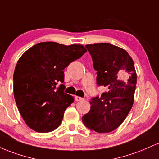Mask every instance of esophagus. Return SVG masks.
Listing matches in <instances>:
<instances>
[{
	"label": "esophagus",
	"instance_id": "esophagus-1",
	"mask_svg": "<svg viewBox=\"0 0 159 159\" xmlns=\"http://www.w3.org/2000/svg\"><path fill=\"white\" fill-rule=\"evenodd\" d=\"M83 98L81 97H79V96H75V101H82Z\"/></svg>",
	"mask_w": 159,
	"mask_h": 159
}]
</instances>
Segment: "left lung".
<instances>
[{
  "instance_id": "8db88e82",
  "label": "left lung",
  "mask_w": 159,
  "mask_h": 159,
  "mask_svg": "<svg viewBox=\"0 0 159 159\" xmlns=\"http://www.w3.org/2000/svg\"><path fill=\"white\" fill-rule=\"evenodd\" d=\"M97 70V85L107 88L91 99V109L83 117L87 128L98 133L116 129L127 117L134 103L137 74L131 56L112 44L85 46Z\"/></svg>"
}]
</instances>
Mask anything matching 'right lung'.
Returning a JSON list of instances; mask_svg holds the SVG:
<instances>
[{"label":"right lung","mask_w":159,"mask_h":159,"mask_svg":"<svg viewBox=\"0 0 159 159\" xmlns=\"http://www.w3.org/2000/svg\"><path fill=\"white\" fill-rule=\"evenodd\" d=\"M82 45L42 42L28 49L18 61L13 74L14 98L26 124L37 132H49L60 125L66 108L74 102L64 92L63 70L81 58Z\"/></svg>","instance_id":"add662e5"}]
</instances>
